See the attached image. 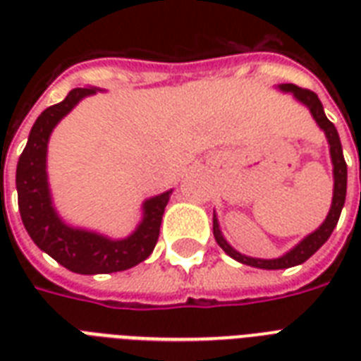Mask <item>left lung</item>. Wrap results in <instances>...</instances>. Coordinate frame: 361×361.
<instances>
[{
	"instance_id": "left-lung-1",
	"label": "left lung",
	"mask_w": 361,
	"mask_h": 361,
	"mask_svg": "<svg viewBox=\"0 0 361 361\" xmlns=\"http://www.w3.org/2000/svg\"><path fill=\"white\" fill-rule=\"evenodd\" d=\"M277 87H279L281 92L292 93L298 103L305 104L309 109V112H311V116H313V120L317 121V125L324 130L326 138H328V144H330L331 164H334V197H331V208L330 212H328V215H326L324 223L279 258H252L247 257V255H241L240 251H236V249L225 240V236H223V232H221L219 228L217 215L214 214V236L215 241L219 243L221 249H223L228 257L238 260V262L260 269L292 268V266L303 264L309 257H313L314 252L319 251L320 247L328 241V238L331 236V232H334L337 221H339V215H341L343 206H345V197H347V163H345V157H343L341 140H339V135H337L336 125L326 118L319 95L314 92H311V90H303V87L294 86V84H279Z\"/></svg>"
}]
</instances>
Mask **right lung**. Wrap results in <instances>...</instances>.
Returning <instances> with one entry per match:
<instances>
[{"mask_svg":"<svg viewBox=\"0 0 361 361\" xmlns=\"http://www.w3.org/2000/svg\"><path fill=\"white\" fill-rule=\"evenodd\" d=\"M97 87H75L61 103L48 106L33 123L16 164L20 217L30 238L47 255L71 271L82 275L114 274L146 260L155 249L159 228L172 189L144 200L142 221L123 240L67 225L52 204L48 185L47 153L54 127Z\"/></svg>","mask_w":361,"mask_h":361,"instance_id":"right-lung-1","label":"right lung"}]
</instances>
